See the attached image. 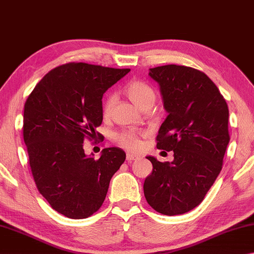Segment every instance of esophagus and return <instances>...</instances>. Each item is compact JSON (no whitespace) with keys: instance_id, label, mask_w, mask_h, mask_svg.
I'll use <instances>...</instances> for the list:
<instances>
[{"instance_id":"1","label":"esophagus","mask_w":254,"mask_h":254,"mask_svg":"<svg viewBox=\"0 0 254 254\" xmlns=\"http://www.w3.org/2000/svg\"><path fill=\"white\" fill-rule=\"evenodd\" d=\"M138 158V156H137V155H134V154H130V153H127V155H126V159L128 162H132V161H135V159H137Z\"/></svg>"}]
</instances>
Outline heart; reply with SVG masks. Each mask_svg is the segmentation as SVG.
<instances>
[{"instance_id": "1", "label": "heart", "mask_w": 254, "mask_h": 254, "mask_svg": "<svg viewBox=\"0 0 254 254\" xmlns=\"http://www.w3.org/2000/svg\"><path fill=\"white\" fill-rule=\"evenodd\" d=\"M125 93L127 97L134 102V104L143 109L144 107L148 105H153L156 99V92L150 87L148 83H146L141 80H131L125 87ZM115 104V97L113 95L107 96V98L102 105V115L104 117H109L111 111H113ZM115 140L120 147L137 150L140 147L139 136L135 130H122L115 135Z\"/></svg>"}]
</instances>
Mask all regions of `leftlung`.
<instances>
[{
	"label": "left lung",
	"instance_id": "1",
	"mask_svg": "<svg viewBox=\"0 0 254 254\" xmlns=\"http://www.w3.org/2000/svg\"><path fill=\"white\" fill-rule=\"evenodd\" d=\"M159 83L168 113L156 137L157 148L174 152V161L148 156L153 172L144 183L146 201L164 215L193 210L219 176L230 141L229 108L219 88L190 66L149 69Z\"/></svg>",
	"mask_w": 254,
	"mask_h": 254
}]
</instances>
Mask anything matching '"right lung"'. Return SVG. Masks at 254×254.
<instances>
[{
	"mask_svg": "<svg viewBox=\"0 0 254 254\" xmlns=\"http://www.w3.org/2000/svg\"><path fill=\"white\" fill-rule=\"evenodd\" d=\"M130 69L69 62L44 75L24 104L23 139L33 180L53 210L86 219L104 203L113 175L126 159L118 147L100 158L84 154V139L101 138L102 95Z\"/></svg>",
	"mask_w": 254,
	"mask_h": 254,
	"instance_id": "1",
	"label": "right lung"
}]
</instances>
